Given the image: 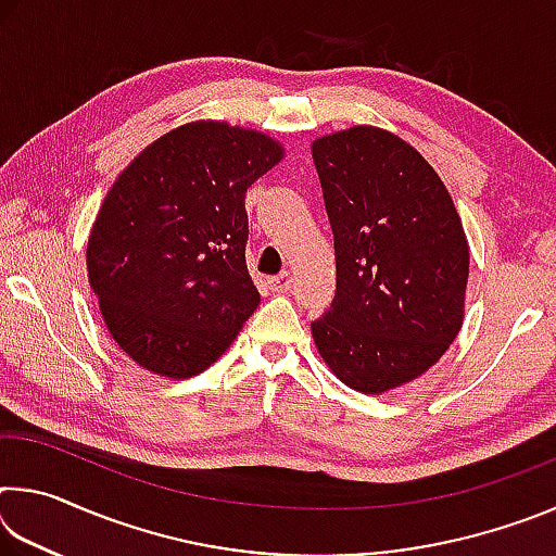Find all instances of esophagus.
I'll return each mask as SVG.
<instances>
[{"label": "esophagus", "mask_w": 556, "mask_h": 556, "mask_svg": "<svg viewBox=\"0 0 556 556\" xmlns=\"http://www.w3.org/2000/svg\"><path fill=\"white\" fill-rule=\"evenodd\" d=\"M269 289L277 291V294H287V291L291 289V275H289V271H281V275L271 277L269 279Z\"/></svg>", "instance_id": "obj_1"}]
</instances>
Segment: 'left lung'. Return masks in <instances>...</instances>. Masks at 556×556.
Masks as SVG:
<instances>
[{
    "mask_svg": "<svg viewBox=\"0 0 556 556\" xmlns=\"http://www.w3.org/2000/svg\"><path fill=\"white\" fill-rule=\"evenodd\" d=\"M312 156L336 244L316 351L351 390L384 394L437 365L464 326V223L434 166L394 131H331Z\"/></svg>",
    "mask_w": 556,
    "mask_h": 556,
    "instance_id": "obj_1",
    "label": "left lung"
}]
</instances>
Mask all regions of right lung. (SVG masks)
I'll return each instance as SVG.
<instances>
[{"label": "right lung", "instance_id": "1", "mask_svg": "<svg viewBox=\"0 0 556 556\" xmlns=\"http://www.w3.org/2000/svg\"><path fill=\"white\" fill-rule=\"evenodd\" d=\"M265 131L195 119L127 164L88 238V279L112 341L168 380L203 372L255 314L248 188L285 159Z\"/></svg>", "mask_w": 556, "mask_h": 556}]
</instances>
